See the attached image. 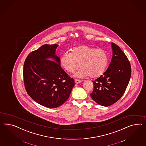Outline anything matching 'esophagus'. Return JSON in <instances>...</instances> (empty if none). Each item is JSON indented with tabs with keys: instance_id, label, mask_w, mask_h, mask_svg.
Masks as SVG:
<instances>
[{
	"instance_id": "obj_1",
	"label": "esophagus",
	"mask_w": 146,
	"mask_h": 146,
	"mask_svg": "<svg viewBox=\"0 0 146 146\" xmlns=\"http://www.w3.org/2000/svg\"><path fill=\"white\" fill-rule=\"evenodd\" d=\"M74 81H75V83H76V84H79V83H81L82 82L81 80H79V79H75Z\"/></svg>"
}]
</instances>
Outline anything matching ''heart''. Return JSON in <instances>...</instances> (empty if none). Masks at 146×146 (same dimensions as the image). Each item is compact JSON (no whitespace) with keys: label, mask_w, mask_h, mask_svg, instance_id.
I'll return each instance as SVG.
<instances>
[{"label":"heart","mask_w":146,"mask_h":146,"mask_svg":"<svg viewBox=\"0 0 146 146\" xmlns=\"http://www.w3.org/2000/svg\"><path fill=\"white\" fill-rule=\"evenodd\" d=\"M72 51L65 52L60 60V65L67 72H74L80 65L81 68L75 74L76 77L97 78L104 72L108 63L105 49L82 45L73 48Z\"/></svg>","instance_id":"heart-1"}]
</instances>
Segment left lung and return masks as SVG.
<instances>
[{
  "label": "left lung",
  "instance_id": "8db88e82",
  "mask_svg": "<svg viewBox=\"0 0 146 146\" xmlns=\"http://www.w3.org/2000/svg\"><path fill=\"white\" fill-rule=\"evenodd\" d=\"M113 56L103 75L93 81L91 97L99 105L109 106L117 102L125 92L131 76L130 62L119 47L111 43Z\"/></svg>",
  "mask_w": 146,
  "mask_h": 146
}]
</instances>
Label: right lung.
Instances as JSON below:
<instances>
[{"instance_id": "right-lung-1", "label": "right lung", "mask_w": 146, "mask_h": 146, "mask_svg": "<svg viewBox=\"0 0 146 146\" xmlns=\"http://www.w3.org/2000/svg\"><path fill=\"white\" fill-rule=\"evenodd\" d=\"M58 44H44L32 51L23 67L24 83L31 98L40 105L54 108L70 97L75 83L60 66L56 55Z\"/></svg>"}]
</instances>
